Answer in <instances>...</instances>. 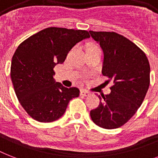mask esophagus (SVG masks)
<instances>
[{"instance_id": "obj_1", "label": "esophagus", "mask_w": 158, "mask_h": 158, "mask_svg": "<svg viewBox=\"0 0 158 158\" xmlns=\"http://www.w3.org/2000/svg\"><path fill=\"white\" fill-rule=\"evenodd\" d=\"M80 95L84 97L89 96V95H90V92L87 91L85 89H82L81 91H80Z\"/></svg>"}]
</instances>
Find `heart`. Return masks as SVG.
I'll return each instance as SVG.
<instances>
[{
    "label": "heart",
    "mask_w": 158,
    "mask_h": 158,
    "mask_svg": "<svg viewBox=\"0 0 158 158\" xmlns=\"http://www.w3.org/2000/svg\"><path fill=\"white\" fill-rule=\"evenodd\" d=\"M98 48V47H97V46H91V47H90V48H89V49H91V48Z\"/></svg>",
    "instance_id": "obj_1"
}]
</instances>
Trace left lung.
Returning <instances> with one entry per match:
<instances>
[{
	"label": "left lung",
	"instance_id": "1",
	"mask_svg": "<svg viewBox=\"0 0 158 158\" xmlns=\"http://www.w3.org/2000/svg\"><path fill=\"white\" fill-rule=\"evenodd\" d=\"M104 53L102 73L112 81L110 94L99 95V106L90 111L99 127L112 130L125 125L143 102L150 84V65L137 45L115 32L89 31Z\"/></svg>",
	"mask_w": 158,
	"mask_h": 158
}]
</instances>
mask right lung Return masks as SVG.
Segmentation results:
<instances>
[{
	"instance_id": "obj_1",
	"label": "right lung",
	"mask_w": 158,
	"mask_h": 158,
	"mask_svg": "<svg viewBox=\"0 0 158 158\" xmlns=\"http://www.w3.org/2000/svg\"><path fill=\"white\" fill-rule=\"evenodd\" d=\"M89 37L86 30L50 27L27 38L16 49L11 60V80L19 103L33 120H58L69 102L79 96L78 88L68 89L55 82L53 69L64 61L77 43Z\"/></svg>"
}]
</instances>
